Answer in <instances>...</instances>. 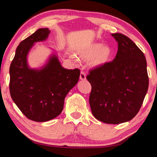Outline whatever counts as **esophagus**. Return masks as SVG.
Listing matches in <instances>:
<instances>
[{
    "instance_id": "34e87169",
    "label": "esophagus",
    "mask_w": 157,
    "mask_h": 157,
    "mask_svg": "<svg viewBox=\"0 0 157 157\" xmlns=\"http://www.w3.org/2000/svg\"><path fill=\"white\" fill-rule=\"evenodd\" d=\"M80 79L82 81H84V80H86V74H85L84 71H81V74H80Z\"/></svg>"
}]
</instances>
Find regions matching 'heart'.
<instances>
[{
    "instance_id": "b5f03b06",
    "label": "heart",
    "mask_w": 157,
    "mask_h": 157,
    "mask_svg": "<svg viewBox=\"0 0 157 157\" xmlns=\"http://www.w3.org/2000/svg\"><path fill=\"white\" fill-rule=\"evenodd\" d=\"M78 55L84 60H90L94 67H101L108 63L112 55V49L108 45L101 43H92L78 52Z\"/></svg>"
}]
</instances>
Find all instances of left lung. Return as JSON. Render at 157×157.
I'll use <instances>...</instances> for the list:
<instances>
[{
    "label": "left lung",
    "instance_id": "obj_1",
    "mask_svg": "<svg viewBox=\"0 0 157 157\" xmlns=\"http://www.w3.org/2000/svg\"><path fill=\"white\" fill-rule=\"evenodd\" d=\"M118 52L112 62L90 71L92 86L89 102L92 114L100 121L119 124L138 113L149 85L145 55L122 34H112Z\"/></svg>",
    "mask_w": 157,
    "mask_h": 157
}]
</instances>
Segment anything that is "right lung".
Listing matches in <instances>:
<instances>
[{
  "label": "right lung",
  "instance_id": "obj_1",
  "mask_svg": "<svg viewBox=\"0 0 157 157\" xmlns=\"http://www.w3.org/2000/svg\"><path fill=\"white\" fill-rule=\"evenodd\" d=\"M50 30L40 28L21 41L10 67V92L25 116L36 122L52 120L61 113L68 92L78 83L80 70L62 67L54 52L39 68H31L29 52L35 43L48 39Z\"/></svg>",
  "mask_w": 157,
  "mask_h": 157
}]
</instances>
